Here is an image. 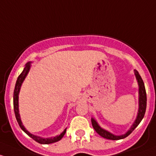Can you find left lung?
Segmentation results:
<instances>
[{"instance_id":"left-lung-1","label":"left lung","mask_w":156,"mask_h":156,"mask_svg":"<svg viewBox=\"0 0 156 156\" xmlns=\"http://www.w3.org/2000/svg\"><path fill=\"white\" fill-rule=\"evenodd\" d=\"M134 74H135L136 79H137V80L138 86H139V109H138L137 115L135 121H134V122L133 123V125L131 126V128H130V129L127 131L126 134L119 136L114 135L112 133L109 132L107 130H104V128L100 127L98 123L97 122V121H96L94 118H91V124H92L94 129L95 130V131L99 134V135L106 138V139L116 140L123 139V138H126V137H128V136L136 128H137V126L140 124V122L141 120L144 118V115H145L146 109H147V93H146L144 83V81H143L142 78H141L140 75L138 73L137 70H134Z\"/></svg>"}]
</instances>
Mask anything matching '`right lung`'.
Returning a JSON list of instances; mask_svg holds the SVG:
<instances>
[{
    "label": "right lung",
    "instance_id": "obj_1",
    "mask_svg": "<svg viewBox=\"0 0 156 156\" xmlns=\"http://www.w3.org/2000/svg\"><path fill=\"white\" fill-rule=\"evenodd\" d=\"M30 63L31 62H29L25 65V68H24L23 71L21 73V74L18 76V79L16 80V86H15V89H14V92H13V108H14V112H15V115H16V118L17 122H18L19 126L20 128H22V131L26 133L30 137H31L32 139L34 140L36 142L39 143V144H52V143H55L57 141L60 140L62 137H64V135L66 133V129L65 128L63 132L60 134V135H58L56 137H50V138H43V137H41L39 136H36L34 135V134H30L29 131H28L26 130V128L24 127L23 125H22V121H21V118H20V115H19V91H20L21 89V86H22V83L25 80V77L28 75V72H29L30 68Z\"/></svg>",
    "mask_w": 156,
    "mask_h": 156
}]
</instances>
